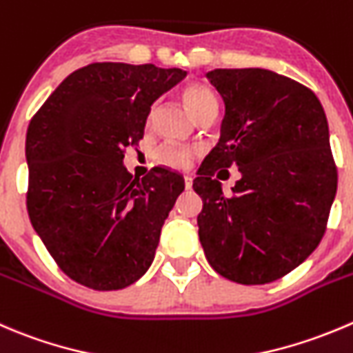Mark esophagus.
Instances as JSON below:
<instances>
[{"mask_svg": "<svg viewBox=\"0 0 353 353\" xmlns=\"http://www.w3.org/2000/svg\"><path fill=\"white\" fill-rule=\"evenodd\" d=\"M191 186H193V177L184 176V188H186V190H191Z\"/></svg>", "mask_w": 353, "mask_h": 353, "instance_id": "34e87169", "label": "esophagus"}]
</instances>
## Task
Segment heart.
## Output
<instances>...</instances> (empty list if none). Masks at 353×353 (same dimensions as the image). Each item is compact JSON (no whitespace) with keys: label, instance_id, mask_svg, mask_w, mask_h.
Masks as SVG:
<instances>
[{"label":"heart","instance_id":"obj_1","mask_svg":"<svg viewBox=\"0 0 353 353\" xmlns=\"http://www.w3.org/2000/svg\"><path fill=\"white\" fill-rule=\"evenodd\" d=\"M183 97L184 105L188 107V110L194 115V117H200L205 112L212 110V108H217V98L212 93L210 88H207L205 84L200 82H191L183 88ZM155 114V107H152L148 115V122L153 119ZM196 155V152L191 148H181L176 145H163L162 148L157 152V162H160L162 165L172 167V169H186L190 165L191 159Z\"/></svg>","mask_w":353,"mask_h":353}]
</instances>
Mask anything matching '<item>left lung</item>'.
I'll return each mask as SVG.
<instances>
[{
  "label": "left lung",
  "instance_id": "left-lung-1",
  "mask_svg": "<svg viewBox=\"0 0 353 353\" xmlns=\"http://www.w3.org/2000/svg\"><path fill=\"white\" fill-rule=\"evenodd\" d=\"M224 100L221 139L193 188L203 200L198 236L214 271L239 285L283 278L317 248L338 186L326 114L300 82L265 68H215ZM242 179L224 197L220 179Z\"/></svg>",
  "mask_w": 353,
  "mask_h": 353
}]
</instances>
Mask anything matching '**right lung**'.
<instances>
[{
	"label": "right lung",
	"mask_w": 353,
	"mask_h": 353,
	"mask_svg": "<svg viewBox=\"0 0 353 353\" xmlns=\"http://www.w3.org/2000/svg\"><path fill=\"white\" fill-rule=\"evenodd\" d=\"M184 75L152 63L85 65L30 119L27 212L58 268L79 285L122 290L152 265L184 179L163 167L132 177L122 160L143 139L153 101Z\"/></svg>",
	"instance_id": "1"
}]
</instances>
